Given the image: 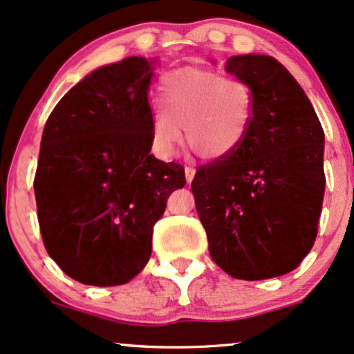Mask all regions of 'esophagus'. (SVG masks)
Masks as SVG:
<instances>
[{"mask_svg": "<svg viewBox=\"0 0 354 354\" xmlns=\"http://www.w3.org/2000/svg\"><path fill=\"white\" fill-rule=\"evenodd\" d=\"M194 176H196V169L192 165H185V180L192 182Z\"/></svg>", "mask_w": 354, "mask_h": 354, "instance_id": "1", "label": "esophagus"}]
</instances>
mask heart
Masks as SVG:
<instances>
[{"instance_id": "heart-1", "label": "heart", "mask_w": 354, "mask_h": 354, "mask_svg": "<svg viewBox=\"0 0 354 354\" xmlns=\"http://www.w3.org/2000/svg\"><path fill=\"white\" fill-rule=\"evenodd\" d=\"M162 110L152 117L153 145L170 156L180 140L198 157L216 160L237 149L249 132L254 112L252 88L216 70L184 66L158 83Z\"/></svg>"}]
</instances>
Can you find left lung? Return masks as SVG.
<instances>
[{"label":"left lung","mask_w":354,"mask_h":354,"mask_svg":"<svg viewBox=\"0 0 354 354\" xmlns=\"http://www.w3.org/2000/svg\"><path fill=\"white\" fill-rule=\"evenodd\" d=\"M225 70L252 88L251 127L234 152L197 167L192 192L214 263L236 279H269L295 271L316 241L324 132L277 59L230 57Z\"/></svg>","instance_id":"1"}]
</instances>
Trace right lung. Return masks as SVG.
<instances>
[{
    "label": "right lung",
    "mask_w": 354,
    "mask_h": 354,
    "mask_svg": "<svg viewBox=\"0 0 354 354\" xmlns=\"http://www.w3.org/2000/svg\"><path fill=\"white\" fill-rule=\"evenodd\" d=\"M142 57L102 66L71 88L46 120L37 174L43 244L78 283H129L149 263L153 225L185 185L184 167L158 160Z\"/></svg>",
    "instance_id": "obj_1"
}]
</instances>
